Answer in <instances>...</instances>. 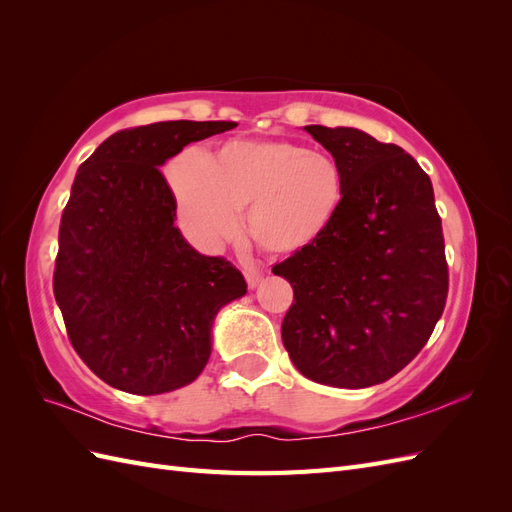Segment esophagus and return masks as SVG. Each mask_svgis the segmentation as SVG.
<instances>
[{
  "instance_id": "esophagus-1",
  "label": "esophagus",
  "mask_w": 512,
  "mask_h": 512,
  "mask_svg": "<svg viewBox=\"0 0 512 512\" xmlns=\"http://www.w3.org/2000/svg\"><path fill=\"white\" fill-rule=\"evenodd\" d=\"M262 271H256V269H245V282H247V286H250L252 290L262 282Z\"/></svg>"
}]
</instances>
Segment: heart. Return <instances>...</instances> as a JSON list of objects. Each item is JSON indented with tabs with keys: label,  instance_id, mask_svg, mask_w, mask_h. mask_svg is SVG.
<instances>
[{
	"label": "heart",
	"instance_id": "heart-1",
	"mask_svg": "<svg viewBox=\"0 0 512 512\" xmlns=\"http://www.w3.org/2000/svg\"><path fill=\"white\" fill-rule=\"evenodd\" d=\"M179 224L200 247L239 230L260 250L294 256L329 235L344 203V170L324 151L282 138L228 141L209 160L185 149L168 164Z\"/></svg>",
	"mask_w": 512,
	"mask_h": 512
}]
</instances>
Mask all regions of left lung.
<instances>
[{"label":"left lung","mask_w":512,"mask_h":512,"mask_svg":"<svg viewBox=\"0 0 512 512\" xmlns=\"http://www.w3.org/2000/svg\"><path fill=\"white\" fill-rule=\"evenodd\" d=\"M344 170L329 235L273 267L294 290L282 342L301 374L337 389L393 378L427 344L448 292L431 179L356 128L305 126Z\"/></svg>","instance_id":"left-lung-1"}]
</instances>
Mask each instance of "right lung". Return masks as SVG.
<instances>
[{"mask_svg": "<svg viewBox=\"0 0 512 512\" xmlns=\"http://www.w3.org/2000/svg\"><path fill=\"white\" fill-rule=\"evenodd\" d=\"M235 121H160L121 130L76 170L59 224L53 292L85 365L132 395L194 382L220 309L247 292L220 256L198 254L175 226L160 166Z\"/></svg>", "mask_w": 512, "mask_h": 512, "instance_id": "1", "label": "right lung"}]
</instances>
